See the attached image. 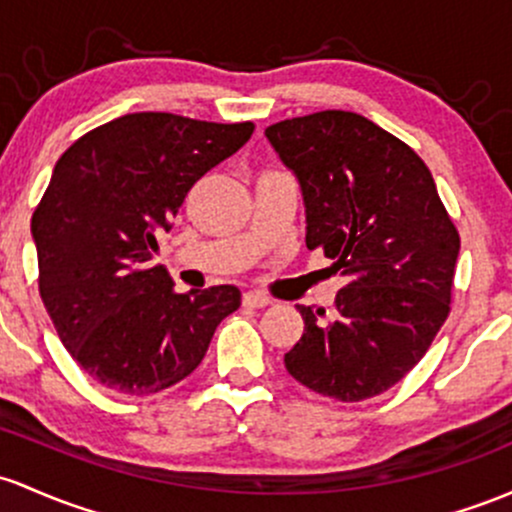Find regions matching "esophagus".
<instances>
[{
  "label": "esophagus",
  "mask_w": 512,
  "mask_h": 512,
  "mask_svg": "<svg viewBox=\"0 0 512 512\" xmlns=\"http://www.w3.org/2000/svg\"><path fill=\"white\" fill-rule=\"evenodd\" d=\"M245 306H252V308H265L272 303V299H269L267 294H262V291H247V294L243 296Z\"/></svg>",
  "instance_id": "obj_1"
}]
</instances>
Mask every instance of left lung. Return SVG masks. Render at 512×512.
<instances>
[{
    "label": "left lung",
    "instance_id": "8db88e82",
    "mask_svg": "<svg viewBox=\"0 0 512 512\" xmlns=\"http://www.w3.org/2000/svg\"><path fill=\"white\" fill-rule=\"evenodd\" d=\"M265 136L301 187L306 247L347 279L330 313L299 306L303 335L284 355L286 372L335 401L379 396L447 320L457 228L425 162L364 116L318 111Z\"/></svg>",
    "mask_w": 512,
    "mask_h": 512
}]
</instances>
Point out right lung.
<instances>
[{
    "label": "right lung",
    "mask_w": 512,
    "mask_h": 512,
    "mask_svg": "<svg viewBox=\"0 0 512 512\" xmlns=\"http://www.w3.org/2000/svg\"><path fill=\"white\" fill-rule=\"evenodd\" d=\"M252 131L140 111L84 133L55 162L31 218L38 289L65 350L106 389L150 396L179 384L240 306L230 284L177 294L153 257L189 189Z\"/></svg>",
    "instance_id": "1"
}]
</instances>
